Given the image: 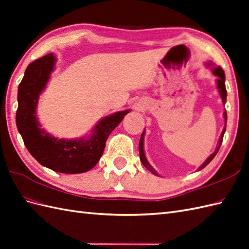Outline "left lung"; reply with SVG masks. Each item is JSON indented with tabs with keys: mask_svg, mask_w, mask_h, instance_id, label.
Here are the masks:
<instances>
[{
	"mask_svg": "<svg viewBox=\"0 0 249 249\" xmlns=\"http://www.w3.org/2000/svg\"><path fill=\"white\" fill-rule=\"evenodd\" d=\"M206 65L210 66V65H212V63H211V62L206 63ZM212 74H213L214 76L217 77V79H216L217 89H219V93H220V95H221V98H222L223 104L225 105L226 97H227V90H226V87H225V72H224V71L220 68V66H217V68H213V69H212ZM223 114H224V118H225V126H224V129H223V131H222V134H221V137H220V139H219V144H217V147H216L214 152L212 153V154L208 157V159L206 160L202 163V165L198 167V169H197L198 171L202 170V169H204L206 166H207L208 163H209L212 160L214 159V156L216 155L217 151L220 150V147H221L222 142H223L224 133H225V131H226V124H227V112H226V110L224 111ZM143 137H144V130H143L142 134L141 141H139V157H141V160H142V165H143L145 168H147L149 171H151V173L154 174V175H157V177H159V174L156 173V171L152 168V166L150 165L149 161L147 160V159H145L144 151H143Z\"/></svg>",
	"mask_w": 249,
	"mask_h": 249,
	"instance_id": "8db88e82",
	"label": "left lung"
}]
</instances>
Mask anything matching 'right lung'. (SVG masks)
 <instances>
[{"mask_svg":"<svg viewBox=\"0 0 249 249\" xmlns=\"http://www.w3.org/2000/svg\"><path fill=\"white\" fill-rule=\"evenodd\" d=\"M54 64L56 58L53 53H47L27 66L18 89L17 126L29 153L42 166L60 173H83L99 161L108 135L130 110L102 118L88 138L59 139L48 134L41 129L36 110Z\"/></svg>","mask_w":249,"mask_h":249,"instance_id":"1","label":"right lung"}]
</instances>
